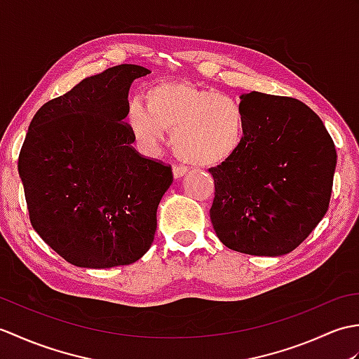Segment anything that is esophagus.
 I'll return each mask as SVG.
<instances>
[{
  "mask_svg": "<svg viewBox=\"0 0 359 359\" xmlns=\"http://www.w3.org/2000/svg\"><path fill=\"white\" fill-rule=\"evenodd\" d=\"M187 172H188V168L184 166V165H174V166H172V174H174L175 179L184 177V175H185Z\"/></svg>",
  "mask_w": 359,
  "mask_h": 359,
  "instance_id": "34e87169",
  "label": "esophagus"
}]
</instances>
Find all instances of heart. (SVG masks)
I'll list each match as a JSON object with an SVG mask.
<instances>
[{"label":"heart","instance_id":"heart-1","mask_svg":"<svg viewBox=\"0 0 359 359\" xmlns=\"http://www.w3.org/2000/svg\"><path fill=\"white\" fill-rule=\"evenodd\" d=\"M143 104H134L128 123L140 147L154 151L165 129H172V148L199 166L224 163L239 149L245 118L241 104L215 89L170 81L152 86Z\"/></svg>","mask_w":359,"mask_h":359}]
</instances>
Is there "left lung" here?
<instances>
[{
    "mask_svg": "<svg viewBox=\"0 0 359 359\" xmlns=\"http://www.w3.org/2000/svg\"><path fill=\"white\" fill-rule=\"evenodd\" d=\"M239 104L245 118L241 147L210 170L211 224L230 250L287 255L329 210L337 149L323 120L296 98L253 90Z\"/></svg>",
    "mask_w": 359,
    "mask_h": 359,
    "instance_id": "obj_1",
    "label": "left lung"
}]
</instances>
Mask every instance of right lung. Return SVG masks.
<instances>
[{"mask_svg": "<svg viewBox=\"0 0 359 359\" xmlns=\"http://www.w3.org/2000/svg\"><path fill=\"white\" fill-rule=\"evenodd\" d=\"M148 74L137 65L109 67L44 103L30 121L18 157L30 224L72 265H129L154 241L172 170L139 154L123 121L131 83Z\"/></svg>", "mask_w": 359, "mask_h": 359, "instance_id": "right-lung-1", "label": "right lung"}]
</instances>
